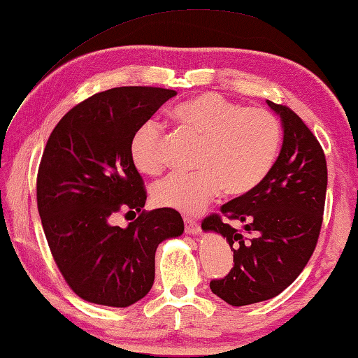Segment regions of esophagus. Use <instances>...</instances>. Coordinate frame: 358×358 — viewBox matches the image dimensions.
<instances>
[{
  "label": "esophagus",
  "mask_w": 358,
  "mask_h": 358,
  "mask_svg": "<svg viewBox=\"0 0 358 358\" xmlns=\"http://www.w3.org/2000/svg\"><path fill=\"white\" fill-rule=\"evenodd\" d=\"M185 231L188 232V234H199V232H201V224L197 223L194 218L185 217Z\"/></svg>",
  "instance_id": "esophagus-1"
}]
</instances>
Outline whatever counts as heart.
Instances as JSON below:
<instances>
[{
  "label": "heart",
  "instance_id": "heart-1",
  "mask_svg": "<svg viewBox=\"0 0 358 358\" xmlns=\"http://www.w3.org/2000/svg\"><path fill=\"white\" fill-rule=\"evenodd\" d=\"M173 119L183 132L202 138L196 157L199 172L170 175L152 186V199L183 213H199L224 188L228 194L252 191L266 178L279 155L280 121L274 113L243 106L223 95L203 92L180 103ZM130 157L141 173L157 175L166 166V134L146 121L130 138Z\"/></svg>",
  "mask_w": 358,
  "mask_h": 358
}]
</instances>
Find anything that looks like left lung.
Returning <instances> with one entry per match:
<instances>
[{
    "label": "left lung",
    "instance_id": "1",
    "mask_svg": "<svg viewBox=\"0 0 358 358\" xmlns=\"http://www.w3.org/2000/svg\"><path fill=\"white\" fill-rule=\"evenodd\" d=\"M280 115L283 145L266 178L202 221V229L226 237L234 252L228 275L210 282L212 292L231 306L266 301L301 274L315 250L327 196V159L319 140L285 105L268 100ZM231 220L246 223L243 236Z\"/></svg>",
    "mask_w": 358,
    "mask_h": 358
}]
</instances>
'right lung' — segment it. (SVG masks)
Masks as SVG:
<instances>
[{"instance_id":"1","label":"right lung","mask_w":358,"mask_h":358,"mask_svg":"<svg viewBox=\"0 0 358 358\" xmlns=\"http://www.w3.org/2000/svg\"><path fill=\"white\" fill-rule=\"evenodd\" d=\"M175 90L124 86L94 94L54 127L36 177V202L49 250L84 301L127 308L151 290L159 243L185 229L173 208L145 210V181L130 138ZM116 213H139L127 229Z\"/></svg>"}]
</instances>
